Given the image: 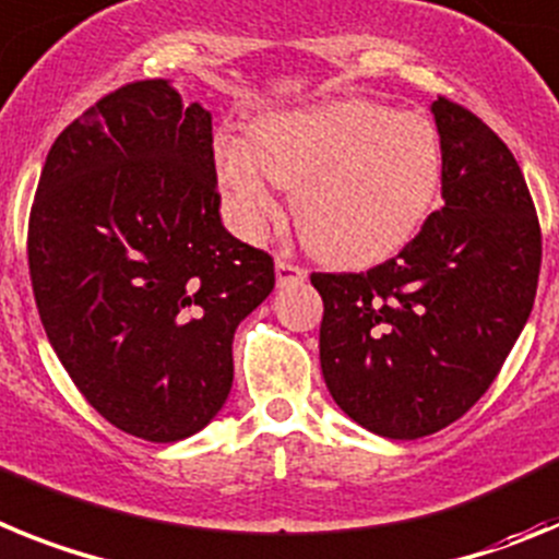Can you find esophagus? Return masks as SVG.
Masks as SVG:
<instances>
[{
  "mask_svg": "<svg viewBox=\"0 0 559 559\" xmlns=\"http://www.w3.org/2000/svg\"><path fill=\"white\" fill-rule=\"evenodd\" d=\"M275 275H278V286H293V284H304L307 281V270L293 261L278 259L275 261Z\"/></svg>",
  "mask_w": 559,
  "mask_h": 559,
  "instance_id": "obj_1",
  "label": "esophagus"
}]
</instances>
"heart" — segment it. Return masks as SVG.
<instances>
[{
  "label": "heart",
  "mask_w": 559,
  "mask_h": 559,
  "mask_svg": "<svg viewBox=\"0 0 559 559\" xmlns=\"http://www.w3.org/2000/svg\"><path fill=\"white\" fill-rule=\"evenodd\" d=\"M216 177L236 230L261 236L278 211L270 182L295 191L300 239L332 264H371L414 239L441 186V140L419 111L334 100L275 111L250 148L222 134Z\"/></svg>",
  "instance_id": "obj_1"
}]
</instances>
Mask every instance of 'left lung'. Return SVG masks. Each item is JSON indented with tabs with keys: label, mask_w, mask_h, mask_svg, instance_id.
I'll use <instances>...</instances> for the list:
<instances>
[{
	"label": "left lung",
	"mask_w": 559,
	"mask_h": 559,
	"mask_svg": "<svg viewBox=\"0 0 559 559\" xmlns=\"http://www.w3.org/2000/svg\"><path fill=\"white\" fill-rule=\"evenodd\" d=\"M430 111L444 205L396 259L312 273L329 394L385 439L436 433L481 400L526 326L540 275V222L507 143L441 95Z\"/></svg>",
	"instance_id": "left-lung-1"
}]
</instances>
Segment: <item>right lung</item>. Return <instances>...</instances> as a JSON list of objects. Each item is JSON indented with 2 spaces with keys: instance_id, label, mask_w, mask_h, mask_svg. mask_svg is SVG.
Wrapping results in <instances>:
<instances>
[{
  "instance_id": "right-lung-1",
  "label": "right lung",
  "mask_w": 559,
  "mask_h": 559,
  "mask_svg": "<svg viewBox=\"0 0 559 559\" xmlns=\"http://www.w3.org/2000/svg\"><path fill=\"white\" fill-rule=\"evenodd\" d=\"M211 111L134 81L52 143L27 225L47 340L106 421L179 441L219 414L233 334L275 286L273 255L225 230Z\"/></svg>"
}]
</instances>
